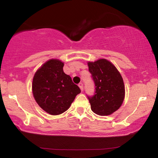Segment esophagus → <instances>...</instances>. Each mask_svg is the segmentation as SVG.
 I'll return each mask as SVG.
<instances>
[{"mask_svg": "<svg viewBox=\"0 0 158 158\" xmlns=\"http://www.w3.org/2000/svg\"><path fill=\"white\" fill-rule=\"evenodd\" d=\"M78 86L80 87V88H81V90H82V91H83V84L82 83H80L78 84Z\"/></svg>", "mask_w": 158, "mask_h": 158, "instance_id": "1", "label": "esophagus"}]
</instances>
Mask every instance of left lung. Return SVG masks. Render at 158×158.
I'll list each match as a JSON object with an SVG mask.
<instances>
[{
	"instance_id": "obj_1",
	"label": "left lung",
	"mask_w": 158,
	"mask_h": 158,
	"mask_svg": "<svg viewBox=\"0 0 158 158\" xmlns=\"http://www.w3.org/2000/svg\"><path fill=\"white\" fill-rule=\"evenodd\" d=\"M95 83V94L88 96L90 108L95 114L107 116L122 106L125 96L123 78L116 67L106 59L88 63Z\"/></svg>"
}]
</instances>
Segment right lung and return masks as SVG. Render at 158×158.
Here are the masks:
<instances>
[{
  "label": "right lung",
  "instance_id": "add662e5",
  "mask_svg": "<svg viewBox=\"0 0 158 158\" xmlns=\"http://www.w3.org/2000/svg\"><path fill=\"white\" fill-rule=\"evenodd\" d=\"M64 63L52 59L45 62L34 74L32 92L42 109L51 115L67 111L81 89L70 75L63 71Z\"/></svg>",
  "mask_w": 158,
  "mask_h": 158
}]
</instances>
